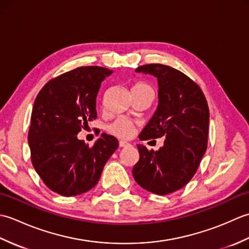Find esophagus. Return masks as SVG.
<instances>
[{
    "label": "esophagus",
    "mask_w": 249,
    "mask_h": 249,
    "mask_svg": "<svg viewBox=\"0 0 249 249\" xmlns=\"http://www.w3.org/2000/svg\"><path fill=\"white\" fill-rule=\"evenodd\" d=\"M119 145H120V147H128L130 144L128 143V142H125V141H120Z\"/></svg>",
    "instance_id": "34e87169"
}]
</instances>
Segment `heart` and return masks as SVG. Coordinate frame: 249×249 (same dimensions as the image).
Segmentation results:
<instances>
[{"instance_id": "heart-1", "label": "heart", "mask_w": 249, "mask_h": 249, "mask_svg": "<svg viewBox=\"0 0 249 249\" xmlns=\"http://www.w3.org/2000/svg\"><path fill=\"white\" fill-rule=\"evenodd\" d=\"M136 87L152 89L149 86H146V84H137ZM108 131L111 135L118 137V138L127 139L133 135L134 123L133 121L127 118H118L108 126Z\"/></svg>"}]
</instances>
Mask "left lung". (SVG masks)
<instances>
[{"mask_svg": "<svg viewBox=\"0 0 249 249\" xmlns=\"http://www.w3.org/2000/svg\"><path fill=\"white\" fill-rule=\"evenodd\" d=\"M136 72L157 79L158 105L140 140L166 138L158 151L137 144L140 158L135 181L147 192L168 195L195 176L208 146L210 111L201 89L178 70L162 65L140 66Z\"/></svg>", "mask_w": 249, "mask_h": 249, "instance_id": "left-lung-1", "label": "left lung"}]
</instances>
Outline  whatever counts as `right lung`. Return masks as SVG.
<instances>
[{
	"label": "right lung",
	"instance_id": "obj_1",
	"mask_svg": "<svg viewBox=\"0 0 249 249\" xmlns=\"http://www.w3.org/2000/svg\"><path fill=\"white\" fill-rule=\"evenodd\" d=\"M113 71L83 66L52 79L34 102L29 130L31 160L52 192L71 197L96 185L119 146L115 137L102 134L92 147L78 139L79 131L96 119L100 84Z\"/></svg>",
	"mask_w": 249,
	"mask_h": 249
}]
</instances>
